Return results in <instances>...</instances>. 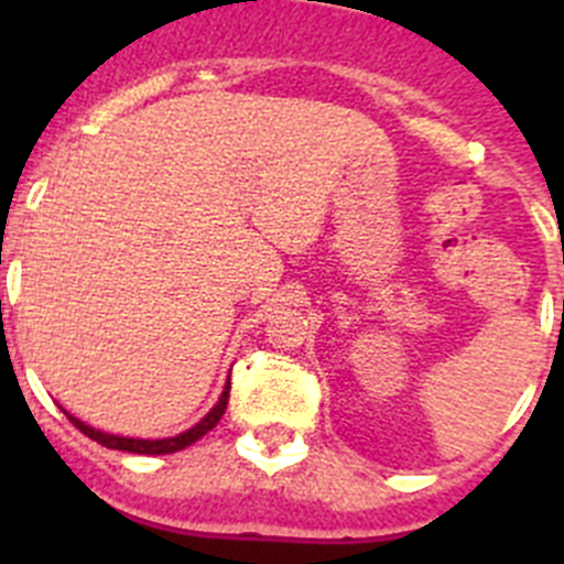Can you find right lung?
Instances as JSON below:
<instances>
[{
	"label": "right lung",
	"mask_w": 564,
	"mask_h": 564,
	"mask_svg": "<svg viewBox=\"0 0 564 564\" xmlns=\"http://www.w3.org/2000/svg\"><path fill=\"white\" fill-rule=\"evenodd\" d=\"M228 390H231V383H226V390H223L220 401L214 403V410L208 412V415L203 417L200 423H194L192 430L183 432V435L163 437V441H138V437L107 435V432H98V430H93V426H87V423L78 421V417H73V415H67V417L73 423H76V426L84 432V435L93 437V441L101 443V446H107V449L132 452V455H172V452H181V449H186V446H192L194 441H200V437L206 435V432H212L214 426L220 423V417L226 415V406H228Z\"/></svg>",
	"instance_id": "add662e5"
}]
</instances>
